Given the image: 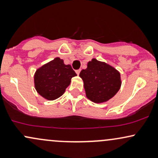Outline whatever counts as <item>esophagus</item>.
<instances>
[{
  "label": "esophagus",
  "instance_id": "obj_1",
  "mask_svg": "<svg viewBox=\"0 0 158 158\" xmlns=\"http://www.w3.org/2000/svg\"><path fill=\"white\" fill-rule=\"evenodd\" d=\"M80 71H81V70H80V69H79V70H76V73H77V75H79V73H80Z\"/></svg>",
  "mask_w": 158,
  "mask_h": 158
}]
</instances>
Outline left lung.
<instances>
[{
	"label": "left lung",
	"mask_w": 158,
	"mask_h": 158,
	"mask_svg": "<svg viewBox=\"0 0 158 158\" xmlns=\"http://www.w3.org/2000/svg\"><path fill=\"white\" fill-rule=\"evenodd\" d=\"M79 77L84 81L86 97L92 102H107L118 92L121 86L120 73L110 65L93 59Z\"/></svg>",
	"instance_id": "1"
}]
</instances>
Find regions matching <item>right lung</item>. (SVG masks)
Returning a JSON list of instances; mask_svg holds the SVG:
<instances>
[{"label": "right lung", "instance_id": "obj_1", "mask_svg": "<svg viewBox=\"0 0 158 158\" xmlns=\"http://www.w3.org/2000/svg\"><path fill=\"white\" fill-rule=\"evenodd\" d=\"M77 73L70 64L57 57L41 66L34 76L35 88L41 97L48 100H54L64 93Z\"/></svg>", "mask_w": 158, "mask_h": 158}]
</instances>
